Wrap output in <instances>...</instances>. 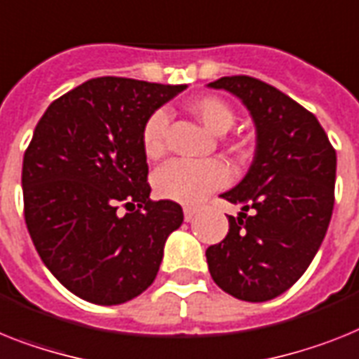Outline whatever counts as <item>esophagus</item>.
Segmentation results:
<instances>
[{
  "instance_id": "34e87169",
  "label": "esophagus",
  "mask_w": 359,
  "mask_h": 359,
  "mask_svg": "<svg viewBox=\"0 0 359 359\" xmlns=\"http://www.w3.org/2000/svg\"><path fill=\"white\" fill-rule=\"evenodd\" d=\"M197 212H198V210H197V208H191V206H186L184 208V219H186V221H191V219H194V217L195 215H197Z\"/></svg>"
}]
</instances>
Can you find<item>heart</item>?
I'll return each instance as SVG.
<instances>
[{
    "label": "heart",
    "mask_w": 359,
    "mask_h": 359,
    "mask_svg": "<svg viewBox=\"0 0 359 359\" xmlns=\"http://www.w3.org/2000/svg\"><path fill=\"white\" fill-rule=\"evenodd\" d=\"M188 111L213 135H224L236 122L231 105L219 96H198L189 102ZM165 129L168 113L164 109L153 111L142 126V149L147 158H161L165 151ZM233 151L239 146L231 147ZM230 171L221 161H171L155 171L153 188L156 195L165 201L180 204H197L204 197L228 184Z\"/></svg>",
    "instance_id": "heart-1"
}]
</instances>
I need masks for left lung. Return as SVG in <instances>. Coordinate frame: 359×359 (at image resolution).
I'll use <instances>...</instances> for the list:
<instances>
[{
	"instance_id": "8db88e82",
	"label": "left lung",
	"mask_w": 359,
	"mask_h": 359,
	"mask_svg": "<svg viewBox=\"0 0 359 359\" xmlns=\"http://www.w3.org/2000/svg\"><path fill=\"white\" fill-rule=\"evenodd\" d=\"M236 95L255 123L254 162L221 197L239 204L228 236L206 250L217 287L261 303L299 279L327 233L334 210L336 149L314 114L270 83L224 76L208 83Z\"/></svg>"
}]
</instances>
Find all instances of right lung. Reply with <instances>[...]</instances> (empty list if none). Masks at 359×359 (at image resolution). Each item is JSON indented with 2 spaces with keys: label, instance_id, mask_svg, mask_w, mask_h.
<instances>
[{
  "label": "right lung",
  "instance_id": "obj_1",
  "mask_svg": "<svg viewBox=\"0 0 359 359\" xmlns=\"http://www.w3.org/2000/svg\"><path fill=\"white\" fill-rule=\"evenodd\" d=\"M184 89L93 78L54 100L36 126L21 171L27 230L74 296L120 305L155 281L184 213L149 198L140 135L147 116Z\"/></svg>",
  "mask_w": 359,
  "mask_h": 359
}]
</instances>
